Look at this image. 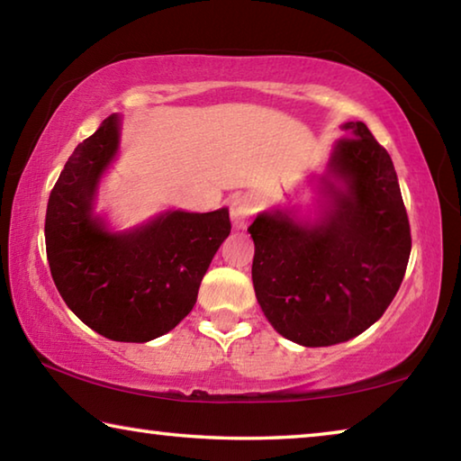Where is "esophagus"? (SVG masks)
I'll return each instance as SVG.
<instances>
[{
    "label": "esophagus",
    "instance_id": "34e87169",
    "mask_svg": "<svg viewBox=\"0 0 461 461\" xmlns=\"http://www.w3.org/2000/svg\"><path fill=\"white\" fill-rule=\"evenodd\" d=\"M254 213H256V199L252 194H240V197L231 201L230 215H231V223L236 225V228H246Z\"/></svg>",
    "mask_w": 461,
    "mask_h": 461
}]
</instances>
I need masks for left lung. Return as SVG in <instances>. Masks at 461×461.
<instances>
[{
	"instance_id": "obj_1",
	"label": "left lung",
	"mask_w": 461,
	"mask_h": 461,
	"mask_svg": "<svg viewBox=\"0 0 461 461\" xmlns=\"http://www.w3.org/2000/svg\"><path fill=\"white\" fill-rule=\"evenodd\" d=\"M313 221L260 213L252 280L270 325L305 348L333 346L376 323L411 256V225L390 154L362 122L343 123Z\"/></svg>"
}]
</instances>
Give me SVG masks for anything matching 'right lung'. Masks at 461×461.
Returning <instances> with one entry per match:
<instances>
[{
  "instance_id": "obj_1",
  "label": "right lung",
  "mask_w": 461,
  "mask_h": 461,
  "mask_svg": "<svg viewBox=\"0 0 461 461\" xmlns=\"http://www.w3.org/2000/svg\"><path fill=\"white\" fill-rule=\"evenodd\" d=\"M118 148L115 113L75 148L46 207V256L62 301L85 325L107 339L144 343L191 313L231 223L223 207L167 212L136 230L109 231L93 201Z\"/></svg>"
}]
</instances>
